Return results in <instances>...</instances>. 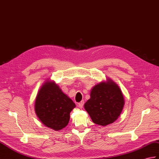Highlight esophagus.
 <instances>
[{"mask_svg": "<svg viewBox=\"0 0 159 159\" xmlns=\"http://www.w3.org/2000/svg\"><path fill=\"white\" fill-rule=\"evenodd\" d=\"M83 105H84V101H81L80 102H79L78 104V106L80 108H83Z\"/></svg>", "mask_w": 159, "mask_h": 159, "instance_id": "34e87169", "label": "esophagus"}]
</instances>
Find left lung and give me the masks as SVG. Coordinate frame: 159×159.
I'll use <instances>...</instances> for the list:
<instances>
[{"label": "left lung", "mask_w": 159, "mask_h": 159, "mask_svg": "<svg viewBox=\"0 0 159 159\" xmlns=\"http://www.w3.org/2000/svg\"><path fill=\"white\" fill-rule=\"evenodd\" d=\"M90 99L84 105L94 123L106 126L113 123L123 110V95L119 87L110 79L91 89Z\"/></svg>", "instance_id": "obj_1"}]
</instances>
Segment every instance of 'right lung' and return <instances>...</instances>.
<instances>
[{
    "mask_svg": "<svg viewBox=\"0 0 159 159\" xmlns=\"http://www.w3.org/2000/svg\"><path fill=\"white\" fill-rule=\"evenodd\" d=\"M76 105L53 81L47 80L36 95L34 110L44 125L55 131L67 126Z\"/></svg>",
    "mask_w": 159,
    "mask_h": 159,
    "instance_id": "obj_1",
    "label": "right lung"
}]
</instances>
